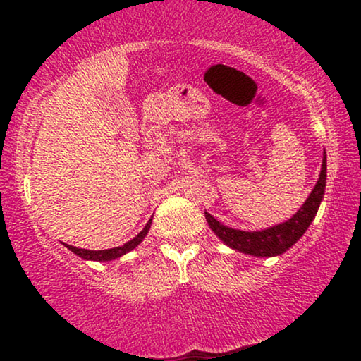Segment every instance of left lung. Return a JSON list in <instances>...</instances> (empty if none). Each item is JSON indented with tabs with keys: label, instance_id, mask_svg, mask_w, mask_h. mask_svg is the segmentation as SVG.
Returning a JSON list of instances; mask_svg holds the SVG:
<instances>
[{
	"label": "left lung",
	"instance_id": "obj_1",
	"mask_svg": "<svg viewBox=\"0 0 361 361\" xmlns=\"http://www.w3.org/2000/svg\"><path fill=\"white\" fill-rule=\"evenodd\" d=\"M326 186V152H323L322 170L319 175V181L314 186L312 192L309 194L307 200L290 219H286L282 224H276L272 228L262 231H240L228 228L213 218L210 213L205 212L207 223L212 231L221 239L226 245L237 252L252 255V256H279L290 250L295 243L301 239L302 234L314 221V218L319 212L320 202L325 194Z\"/></svg>",
	"mask_w": 361,
	"mask_h": 361
}]
</instances>
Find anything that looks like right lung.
I'll list each match as a JSON object with an SVG mask.
<instances>
[{
    "instance_id": "obj_1",
    "label": "right lung",
    "mask_w": 361,
    "mask_h": 361,
    "mask_svg": "<svg viewBox=\"0 0 361 361\" xmlns=\"http://www.w3.org/2000/svg\"><path fill=\"white\" fill-rule=\"evenodd\" d=\"M151 223H152V218H149V221L146 223L145 228L138 232V235H135L132 240L126 242L124 245H121V247H114V248H108V250H85V248H78V247H73V245H66V243H63V245L68 248V250H71L73 253L78 255L79 258H82V259H89V261H111V259H116V258H121L122 255L132 252L133 248H135L137 245H140V243H142V240L146 237V234H148V231L151 228Z\"/></svg>"
}]
</instances>
